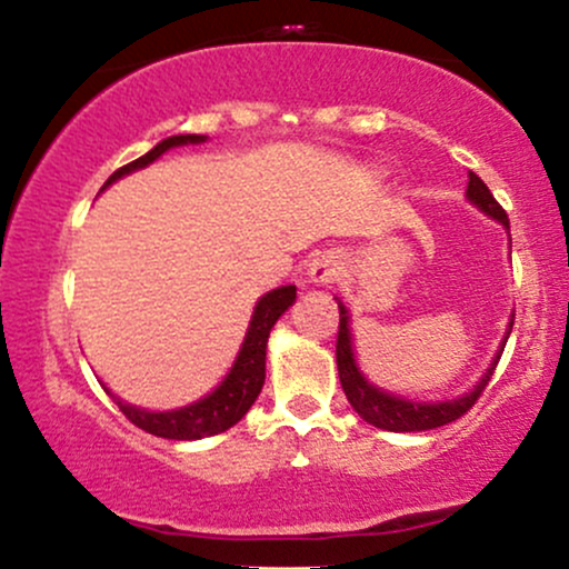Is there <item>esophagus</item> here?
<instances>
[{"label": "esophagus", "mask_w": 569, "mask_h": 569, "mask_svg": "<svg viewBox=\"0 0 569 569\" xmlns=\"http://www.w3.org/2000/svg\"><path fill=\"white\" fill-rule=\"evenodd\" d=\"M337 276H339V257H335L331 251L318 253V257L310 262V267H307V278H310V283L316 286L335 283Z\"/></svg>", "instance_id": "1"}]
</instances>
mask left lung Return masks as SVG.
Returning <instances> with one entry per match:
<instances>
[{
    "mask_svg": "<svg viewBox=\"0 0 569 569\" xmlns=\"http://www.w3.org/2000/svg\"><path fill=\"white\" fill-rule=\"evenodd\" d=\"M468 200L476 202L487 217L502 221L508 227V213L506 208L495 200V194L489 192V187L479 176L471 173V181H468ZM511 329H513V318H511ZM511 335V331H508ZM508 342V337H506ZM500 361V352L495 358L492 369L487 371L485 380H481L468 396L455 398V401H443V403H415V401H403L398 396H388L382 390H377L375 385H369L363 380V375L356 367V358H352V348H350V329H348V310L339 305V331H337V369H339V382H342L345 396H348L350 407L369 422V426L382 428V430H393V433H415V430H433L441 426H449V422L460 420L468 409L479 401V396L485 393V388L489 385V377H492L495 367Z\"/></svg>",
    "mask_w": 569,
    "mask_h": 569,
    "instance_id": "8db88e82",
    "label": "left lung"
}]
</instances>
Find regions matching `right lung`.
<instances>
[{
	"mask_svg": "<svg viewBox=\"0 0 569 569\" xmlns=\"http://www.w3.org/2000/svg\"><path fill=\"white\" fill-rule=\"evenodd\" d=\"M200 141H206V136H194V133L171 136V139L160 141L152 152L141 154L139 160L117 168L103 187H109L112 181L120 179V176L149 166V162L158 160L160 154L168 152L171 147H181V143H200ZM293 299H297V286H283V289L264 293V297L259 299L238 361H234V367L230 375H227V380L221 382L211 396L202 398V401L176 411H143V409L128 407V403L122 401H117V407H120L122 415H126L136 428L147 430V433L152 436H160V439L194 441V439H206V436L224 433V430L232 428L234 422L243 420L246 411L251 409V403L257 401L259 393H262L267 337H270V329L276 326L278 318L293 305Z\"/></svg>",
	"mask_w": 569,
	"mask_h": 569,
	"instance_id": "add662e5",
	"label": "right lung"
}]
</instances>
